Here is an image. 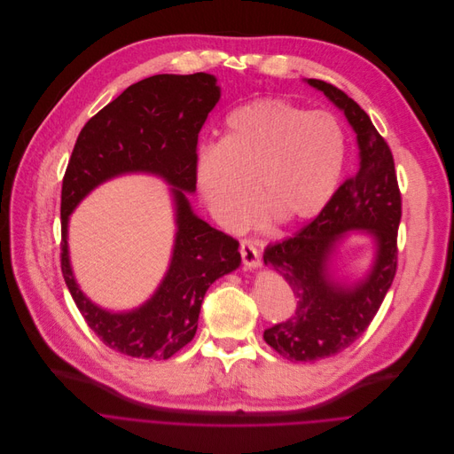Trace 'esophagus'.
Here are the masks:
<instances>
[{"mask_svg": "<svg viewBox=\"0 0 454 454\" xmlns=\"http://www.w3.org/2000/svg\"><path fill=\"white\" fill-rule=\"evenodd\" d=\"M239 252H241V259H243V264L247 266V268H257L259 264H261V255H259V250H257V247L252 243V241H248V239H243L241 243H239Z\"/></svg>", "mask_w": 454, "mask_h": 454, "instance_id": "obj_1", "label": "esophagus"}]
</instances>
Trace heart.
I'll return each mask as SVG.
<instances>
[{
	"label": "heart",
	"mask_w": 454,
	"mask_h": 454,
	"mask_svg": "<svg viewBox=\"0 0 454 454\" xmlns=\"http://www.w3.org/2000/svg\"><path fill=\"white\" fill-rule=\"evenodd\" d=\"M345 160L340 123L285 100H257L225 118L220 145L200 152L197 184L227 229L248 225L257 209L274 225L315 218L333 197Z\"/></svg>",
	"instance_id": "b5f03b06"
}]
</instances>
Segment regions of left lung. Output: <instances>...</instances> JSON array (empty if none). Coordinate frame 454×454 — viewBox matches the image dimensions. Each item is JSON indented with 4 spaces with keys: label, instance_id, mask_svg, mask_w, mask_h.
<instances>
[{
    "label": "left lung",
    "instance_id": "8db88e82",
    "mask_svg": "<svg viewBox=\"0 0 454 454\" xmlns=\"http://www.w3.org/2000/svg\"><path fill=\"white\" fill-rule=\"evenodd\" d=\"M309 85L343 111L356 132L359 168L333 193L318 216L285 241L268 245L262 259L286 279L295 313L264 329V341L283 357L315 361L354 343L374 320L397 270L401 192L394 155L369 114L341 89L309 78ZM347 230H365L377 241L372 274L354 287L330 279L328 257Z\"/></svg>",
    "mask_w": 454,
    "mask_h": 454
}]
</instances>
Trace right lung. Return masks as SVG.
Segmentation results:
<instances>
[{"label": "right lung", "instance_id": "add662e5", "mask_svg": "<svg viewBox=\"0 0 454 454\" xmlns=\"http://www.w3.org/2000/svg\"><path fill=\"white\" fill-rule=\"evenodd\" d=\"M218 100L213 74H153L127 87L76 137L62 180L60 268L87 325L121 354L168 359L188 345L207 288L241 262L239 241L200 220L186 197L197 190L199 134ZM130 170L155 172L174 186L177 236L170 268L154 297L134 312L111 314L90 303L72 278L67 220L90 189Z\"/></svg>", "mask_w": 454, "mask_h": 454}]
</instances>
